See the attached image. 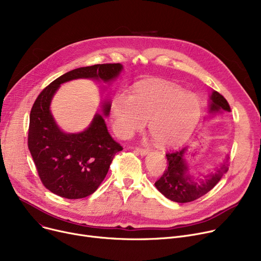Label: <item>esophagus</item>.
Listing matches in <instances>:
<instances>
[{
  "mask_svg": "<svg viewBox=\"0 0 261 261\" xmlns=\"http://www.w3.org/2000/svg\"><path fill=\"white\" fill-rule=\"evenodd\" d=\"M136 151H138L139 153H141L142 155H145L149 152V149L148 148H142V147H136Z\"/></svg>",
  "mask_w": 261,
  "mask_h": 261,
  "instance_id": "obj_1",
  "label": "esophagus"
}]
</instances>
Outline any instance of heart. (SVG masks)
<instances>
[{
	"mask_svg": "<svg viewBox=\"0 0 261 261\" xmlns=\"http://www.w3.org/2000/svg\"><path fill=\"white\" fill-rule=\"evenodd\" d=\"M112 122L116 134L129 138L149 120V132L158 144L183 143L200 118V103L183 89L166 84L146 86L135 96L120 93L112 102Z\"/></svg>",
	"mask_w": 261,
	"mask_h": 261,
	"instance_id": "1",
	"label": "heart"
}]
</instances>
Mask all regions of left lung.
Instances as JSON below:
<instances>
[{"label": "left lung", "mask_w": 261, "mask_h": 261, "mask_svg": "<svg viewBox=\"0 0 261 261\" xmlns=\"http://www.w3.org/2000/svg\"><path fill=\"white\" fill-rule=\"evenodd\" d=\"M211 112H219L220 110L230 112V107L227 100L220 93L214 91L211 96ZM187 151V147L169 150L166 153L168 162L167 168L154 183L160 193L167 199L177 203L191 202L206 195L221 180L222 175L227 172L229 166L228 158L214 174L207 175L204 181L197 182L194 180V177L191 179V176L187 172L188 166L184 159Z\"/></svg>", "instance_id": "left-lung-1"}]
</instances>
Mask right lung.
Listing matches in <instances>:
<instances>
[{"instance_id": "add662e5", "label": "right lung", "mask_w": 261, "mask_h": 261, "mask_svg": "<svg viewBox=\"0 0 261 261\" xmlns=\"http://www.w3.org/2000/svg\"><path fill=\"white\" fill-rule=\"evenodd\" d=\"M120 63L95 64L67 72L41 92L32 108L29 149L42 184L53 194L65 199L92 195L105 180L113 158L122 147L108 132L103 117L96 114L90 127L81 133L66 134L55 122L49 111L53 96L63 82L78 78L115 79ZM111 105H103L108 115Z\"/></svg>"}]
</instances>
